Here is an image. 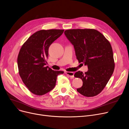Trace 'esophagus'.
<instances>
[{"label":"esophagus","instance_id":"34e87169","mask_svg":"<svg viewBox=\"0 0 129 129\" xmlns=\"http://www.w3.org/2000/svg\"><path fill=\"white\" fill-rule=\"evenodd\" d=\"M65 74L67 75H68L69 77H70L71 78H73L74 77V73L73 72H65Z\"/></svg>","mask_w":129,"mask_h":129}]
</instances>
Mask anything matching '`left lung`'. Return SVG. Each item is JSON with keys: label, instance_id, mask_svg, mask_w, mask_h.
<instances>
[{"label": "left lung", "instance_id": "obj_1", "mask_svg": "<svg viewBox=\"0 0 129 129\" xmlns=\"http://www.w3.org/2000/svg\"><path fill=\"white\" fill-rule=\"evenodd\" d=\"M64 34L73 45L79 63L88 66L87 72L78 71L75 77L83 80L77 91L86 97H93L101 92L114 69L112 47L104 36L94 29L67 30Z\"/></svg>", "mask_w": 129, "mask_h": 129}]
</instances>
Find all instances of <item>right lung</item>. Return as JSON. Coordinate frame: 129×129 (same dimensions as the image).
<instances>
[{
  "mask_svg": "<svg viewBox=\"0 0 129 129\" xmlns=\"http://www.w3.org/2000/svg\"><path fill=\"white\" fill-rule=\"evenodd\" d=\"M64 31H38L29 38L19 51L17 59L19 74L24 85L33 94L41 96L52 90L56 85L57 76L64 73L46 66L50 46Z\"/></svg>",
  "mask_w": 129,
  "mask_h": 129,
  "instance_id": "obj_1",
  "label": "right lung"
}]
</instances>
